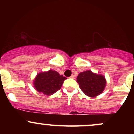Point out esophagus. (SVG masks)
<instances>
[{"label": "esophagus", "instance_id": "1", "mask_svg": "<svg viewBox=\"0 0 134 134\" xmlns=\"http://www.w3.org/2000/svg\"><path fill=\"white\" fill-rule=\"evenodd\" d=\"M70 78H72V79H74V77H74V75H72V76H70Z\"/></svg>", "mask_w": 134, "mask_h": 134}]
</instances>
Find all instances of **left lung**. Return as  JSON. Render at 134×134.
<instances>
[{"label": "left lung", "mask_w": 134, "mask_h": 134, "mask_svg": "<svg viewBox=\"0 0 134 134\" xmlns=\"http://www.w3.org/2000/svg\"><path fill=\"white\" fill-rule=\"evenodd\" d=\"M77 82L82 91L87 96L96 97L103 91L107 85V80L103 75L86 70L79 74Z\"/></svg>", "instance_id": "8db88e82"}]
</instances>
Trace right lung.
<instances>
[{
  "instance_id": "1",
  "label": "right lung",
  "mask_w": 134,
  "mask_h": 134,
  "mask_svg": "<svg viewBox=\"0 0 134 134\" xmlns=\"http://www.w3.org/2000/svg\"><path fill=\"white\" fill-rule=\"evenodd\" d=\"M67 79L53 70L38 73L33 81V87L39 93L50 96L56 93L62 87L63 82Z\"/></svg>"
}]
</instances>
